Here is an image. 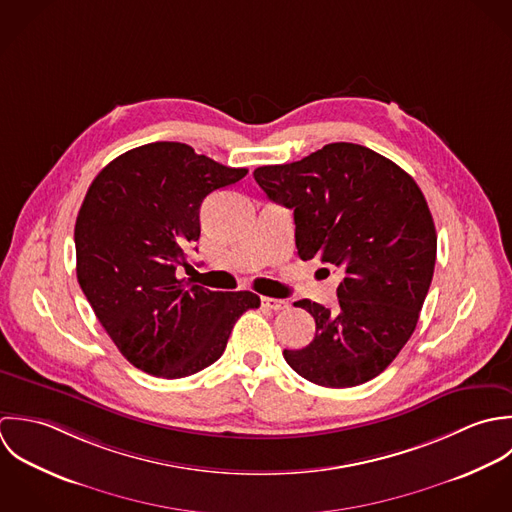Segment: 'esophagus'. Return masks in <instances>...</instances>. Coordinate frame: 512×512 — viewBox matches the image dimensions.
Segmentation results:
<instances>
[{"label": "esophagus", "mask_w": 512, "mask_h": 512, "mask_svg": "<svg viewBox=\"0 0 512 512\" xmlns=\"http://www.w3.org/2000/svg\"><path fill=\"white\" fill-rule=\"evenodd\" d=\"M261 305L265 308H271V310H283V308L289 307L287 301L273 299V297H263V299H261Z\"/></svg>", "instance_id": "1"}]
</instances>
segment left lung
I'll return each mask as SVG.
<instances>
[{"label":"left lung","mask_w":512,"mask_h":512,"mask_svg":"<svg viewBox=\"0 0 512 512\" xmlns=\"http://www.w3.org/2000/svg\"><path fill=\"white\" fill-rule=\"evenodd\" d=\"M253 178L269 200L293 209L299 257L344 273L336 308L295 303L312 314L316 334L283 352L287 364L324 388L376 378L413 334L433 279L437 235L419 186L392 160L350 142L261 166Z\"/></svg>","instance_id":"1"}]
</instances>
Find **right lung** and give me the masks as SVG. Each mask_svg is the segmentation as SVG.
I'll return each mask as SVG.
<instances>
[{"label":"right lung","instance_id":"add662e5","mask_svg":"<svg viewBox=\"0 0 512 512\" xmlns=\"http://www.w3.org/2000/svg\"><path fill=\"white\" fill-rule=\"evenodd\" d=\"M182 142L114 158L93 180L75 223L77 279L106 334L138 370L192 376L225 350L233 324L261 299L178 279L200 239V207L245 178Z\"/></svg>","mask_w":512,"mask_h":512}]
</instances>
